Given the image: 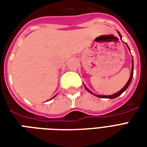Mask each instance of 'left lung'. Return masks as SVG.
Here are the masks:
<instances>
[{"label":"left lung","mask_w":147,"mask_h":147,"mask_svg":"<svg viewBox=\"0 0 147 147\" xmlns=\"http://www.w3.org/2000/svg\"><path fill=\"white\" fill-rule=\"evenodd\" d=\"M119 33V32H118ZM119 35H120V37L121 38V35H120V34L119 33ZM128 47V46H127ZM129 49V48H128ZM133 70H134V65H133V60H132V67H131V76H130V78L129 80H128V81H127V83H126V85L123 86L122 89L120 90V91H118L117 93H116V94H112V95H97V94H94L95 96H97V97H98V98H110V99H113V98H116L117 97H118L119 95H120L123 92V91H125L127 89V87H128V86L130 85V83H131V79H132L133 77ZM85 88H86L88 91H89L90 93H91V94H93L91 91H90L89 90L86 88V86H85Z\"/></svg>","instance_id":"left-lung-1"}]
</instances>
